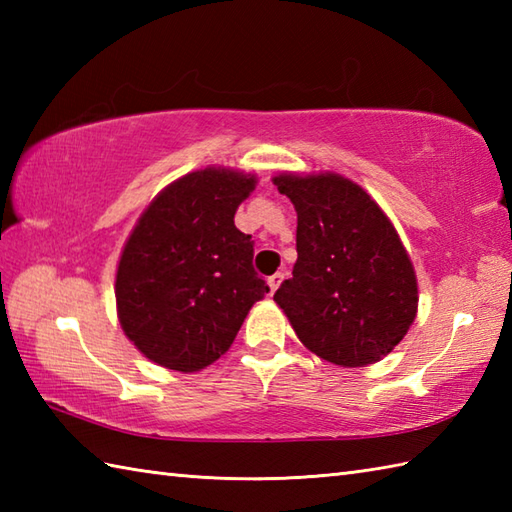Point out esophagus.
I'll return each mask as SVG.
<instances>
[{
  "label": "esophagus",
  "instance_id": "1",
  "mask_svg": "<svg viewBox=\"0 0 512 512\" xmlns=\"http://www.w3.org/2000/svg\"><path fill=\"white\" fill-rule=\"evenodd\" d=\"M281 281H284V275H281V273H275V275H270V277H268V288H270V295H273V292L279 288Z\"/></svg>",
  "mask_w": 512,
  "mask_h": 512
}]
</instances>
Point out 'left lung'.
<instances>
[{
  "mask_svg": "<svg viewBox=\"0 0 512 512\" xmlns=\"http://www.w3.org/2000/svg\"><path fill=\"white\" fill-rule=\"evenodd\" d=\"M297 209V264L275 292L301 343L334 365L389 354L416 319L418 284L396 228L336 173L277 176Z\"/></svg>",
  "mask_w": 512,
  "mask_h": 512,
  "instance_id": "left-lung-1",
  "label": "left lung"
}]
</instances>
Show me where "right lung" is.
Returning <instances> with one entry per match:
<instances>
[{
	"mask_svg": "<svg viewBox=\"0 0 512 512\" xmlns=\"http://www.w3.org/2000/svg\"><path fill=\"white\" fill-rule=\"evenodd\" d=\"M255 178L202 169L169 184L129 235L116 273L118 319L149 361L198 372L220 358L270 290L253 239L235 226Z\"/></svg>",
	"mask_w": 512,
	"mask_h": 512,
	"instance_id": "obj_1",
	"label": "right lung"
}]
</instances>
